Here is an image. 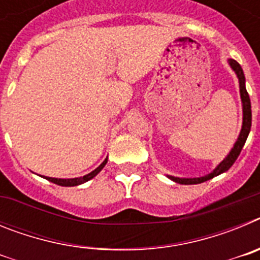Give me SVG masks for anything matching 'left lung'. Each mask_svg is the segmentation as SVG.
Wrapping results in <instances>:
<instances>
[{
    "instance_id": "obj_1",
    "label": "left lung",
    "mask_w": 260,
    "mask_h": 260,
    "mask_svg": "<svg viewBox=\"0 0 260 260\" xmlns=\"http://www.w3.org/2000/svg\"><path fill=\"white\" fill-rule=\"evenodd\" d=\"M229 65L232 66L236 74H237L238 80H240V92H241V99H242V105H243V122H242V128H241L240 137H238L237 142L234 144V147L232 148V151L229 152V155L217 165L215 171L212 173L207 174L204 177H199V178H178V177H172L168 176L172 181L177 183H181V185H195V183H202L204 181H208L213 177L219 176V174L224 173L234 164V161L237 160V157L240 156L241 150L242 147L245 146V142H246L247 137H249L250 128H251V103H250L249 93L246 91V87H245V75H243V71L241 65L238 63L236 59H229Z\"/></svg>"
}]
</instances>
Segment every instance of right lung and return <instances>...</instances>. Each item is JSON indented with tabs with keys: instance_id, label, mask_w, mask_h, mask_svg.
Masks as SVG:
<instances>
[{
	"instance_id": "obj_1",
	"label": "right lung",
	"mask_w": 260,
	"mask_h": 260,
	"mask_svg": "<svg viewBox=\"0 0 260 260\" xmlns=\"http://www.w3.org/2000/svg\"><path fill=\"white\" fill-rule=\"evenodd\" d=\"M107 161H108V157L105 158L100 167L96 168L95 171L91 172V173H88V174H86V176H83V177H79V178H69V180H62V178H52V177H45V178H47L48 181H50V182L56 183V185H59V186H78V185H80V183H84V182H87V181L91 180V178H93V177H95L96 174H98L99 172L102 171L103 168L105 167Z\"/></svg>"
}]
</instances>
